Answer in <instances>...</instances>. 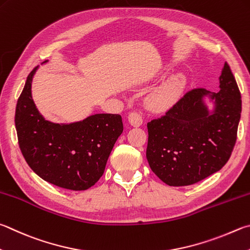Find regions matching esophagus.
Segmentation results:
<instances>
[{"label": "esophagus", "mask_w": 250, "mask_h": 250, "mask_svg": "<svg viewBox=\"0 0 250 250\" xmlns=\"http://www.w3.org/2000/svg\"><path fill=\"white\" fill-rule=\"evenodd\" d=\"M128 120L130 122V125L132 126H135V128H138V126L142 125V124H143L142 115H141V113L138 112V111L130 112L129 117H128Z\"/></svg>", "instance_id": "esophagus-1"}]
</instances>
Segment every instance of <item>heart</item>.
Here are the masks:
<instances>
[{
    "label": "heart",
    "mask_w": 250,
    "mask_h": 250,
    "mask_svg": "<svg viewBox=\"0 0 250 250\" xmlns=\"http://www.w3.org/2000/svg\"><path fill=\"white\" fill-rule=\"evenodd\" d=\"M183 75H174L155 88L151 95V103L156 107H164L174 102L183 89Z\"/></svg>",
    "instance_id": "b5f03b06"
}]
</instances>
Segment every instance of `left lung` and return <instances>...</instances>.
Returning <instances> with one entry per match:
<instances>
[{
	"instance_id": "8db88e82",
	"label": "left lung",
	"mask_w": 250,
	"mask_h": 250,
	"mask_svg": "<svg viewBox=\"0 0 250 250\" xmlns=\"http://www.w3.org/2000/svg\"><path fill=\"white\" fill-rule=\"evenodd\" d=\"M217 93L188 92L158 119L147 124L146 158L166 185L196 184L219 171L229 160L237 137L242 99L225 62ZM212 104L211 110L206 102Z\"/></svg>"
}]
</instances>
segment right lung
I'll list each match as a JSON object with an SVG mask.
<instances>
[{
    "mask_svg": "<svg viewBox=\"0 0 250 250\" xmlns=\"http://www.w3.org/2000/svg\"><path fill=\"white\" fill-rule=\"evenodd\" d=\"M37 69L29 73L16 105L15 126L22 156L50 184L74 191L88 189L103 176L113 145L124 131L121 116L95 113L71 124L46 120L31 96Z\"/></svg>",
    "mask_w": 250,
    "mask_h": 250,
    "instance_id": "right-lung-1",
    "label": "right lung"
}]
</instances>
